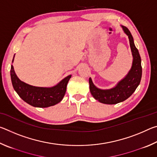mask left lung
<instances>
[{"instance_id": "1", "label": "left lung", "mask_w": 157, "mask_h": 157, "mask_svg": "<svg viewBox=\"0 0 157 157\" xmlns=\"http://www.w3.org/2000/svg\"><path fill=\"white\" fill-rule=\"evenodd\" d=\"M124 33L128 36L130 48L133 56L131 69L123 79L119 81L115 86L109 89H101L95 86L91 78H89V89L95 100L107 105H115L123 102L132 95L139 86L142 76L141 59L139 50L134 45V39L129 30L121 25Z\"/></svg>"}]
</instances>
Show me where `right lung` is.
Segmentation results:
<instances>
[{
	"mask_svg": "<svg viewBox=\"0 0 157 157\" xmlns=\"http://www.w3.org/2000/svg\"><path fill=\"white\" fill-rule=\"evenodd\" d=\"M14 59V56L12 63ZM10 75L14 89L21 99L31 106L41 108L51 107L60 102L64 96L68 82L71 78V75L66 77L51 87H41L32 86L21 81L15 73L13 65L11 66Z\"/></svg>",
	"mask_w": 157,
	"mask_h": 157,
	"instance_id": "1",
	"label": "right lung"
}]
</instances>
